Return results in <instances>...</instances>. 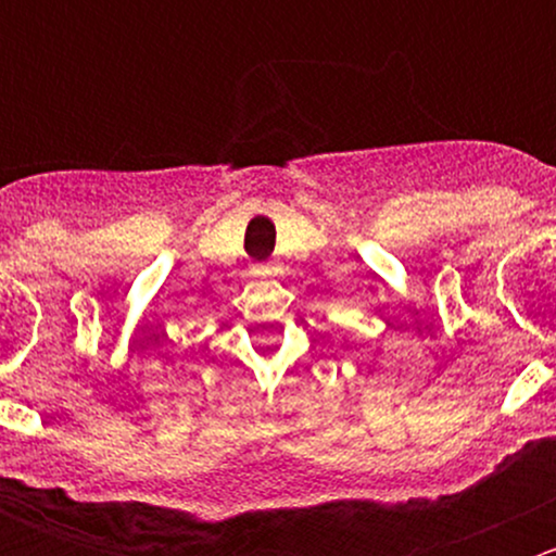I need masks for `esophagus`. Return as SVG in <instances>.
<instances>
[{
	"label": "esophagus",
	"mask_w": 556,
	"mask_h": 556,
	"mask_svg": "<svg viewBox=\"0 0 556 556\" xmlns=\"http://www.w3.org/2000/svg\"><path fill=\"white\" fill-rule=\"evenodd\" d=\"M252 271H255L257 277H268V274H274V266H255Z\"/></svg>",
	"instance_id": "esophagus-1"
}]
</instances>
